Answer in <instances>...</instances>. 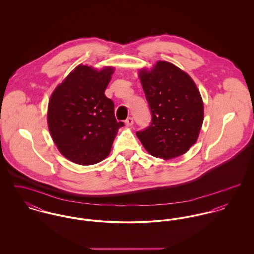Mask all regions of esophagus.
I'll use <instances>...</instances> for the list:
<instances>
[{"label": "esophagus", "instance_id": "34e87169", "mask_svg": "<svg viewBox=\"0 0 254 254\" xmlns=\"http://www.w3.org/2000/svg\"><path fill=\"white\" fill-rule=\"evenodd\" d=\"M133 123H134V119H133V117H128V118L125 120V124H126V126H128V127L132 126V125H133Z\"/></svg>", "mask_w": 254, "mask_h": 254}]
</instances>
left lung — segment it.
I'll use <instances>...</instances> for the list:
<instances>
[{
	"label": "left lung",
	"instance_id": "obj_1",
	"mask_svg": "<svg viewBox=\"0 0 254 254\" xmlns=\"http://www.w3.org/2000/svg\"><path fill=\"white\" fill-rule=\"evenodd\" d=\"M151 122L136 132L154 157L171 159L186 153L198 137L203 103L192 79L176 65L157 62L150 71L140 72Z\"/></svg>",
	"mask_w": 254,
	"mask_h": 254
}]
</instances>
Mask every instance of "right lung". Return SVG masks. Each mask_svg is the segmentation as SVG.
<instances>
[{
    "label": "right lung",
    "mask_w": 254,
    "mask_h": 254,
    "mask_svg": "<svg viewBox=\"0 0 254 254\" xmlns=\"http://www.w3.org/2000/svg\"><path fill=\"white\" fill-rule=\"evenodd\" d=\"M113 70L80 64L51 96L50 133L61 153L74 163L92 165L104 160L124 126L117 122L114 104L105 95Z\"/></svg>",
    "instance_id": "1"
}]
</instances>
